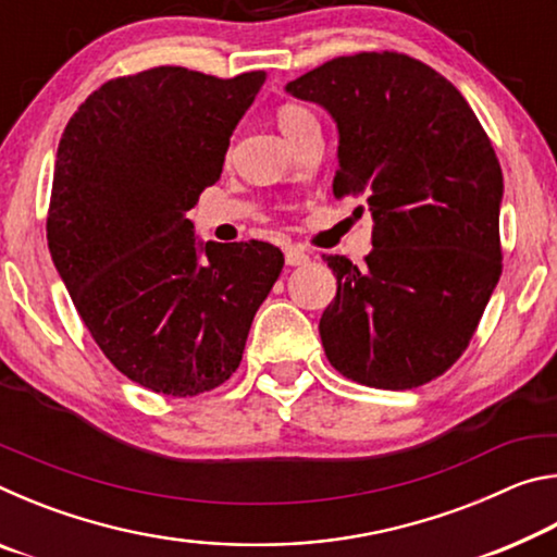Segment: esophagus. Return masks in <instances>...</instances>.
Masks as SVG:
<instances>
[{"instance_id": "1", "label": "esophagus", "mask_w": 557, "mask_h": 557, "mask_svg": "<svg viewBox=\"0 0 557 557\" xmlns=\"http://www.w3.org/2000/svg\"><path fill=\"white\" fill-rule=\"evenodd\" d=\"M285 260H287V265L297 268V265H307L309 256L301 248H295V245H289V248H285Z\"/></svg>"}]
</instances>
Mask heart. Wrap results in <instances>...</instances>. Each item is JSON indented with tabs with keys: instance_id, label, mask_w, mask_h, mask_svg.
Returning <instances> with one entry per match:
<instances>
[{
	"instance_id": "obj_1",
	"label": "heart",
	"mask_w": 557,
	"mask_h": 557,
	"mask_svg": "<svg viewBox=\"0 0 557 557\" xmlns=\"http://www.w3.org/2000/svg\"><path fill=\"white\" fill-rule=\"evenodd\" d=\"M275 117H277L280 129L285 132V135H287L289 139L295 137V132H297L301 125H305V122L314 120L312 112H309L307 108L297 106V102H282V106L277 108V112H275Z\"/></svg>"
}]
</instances>
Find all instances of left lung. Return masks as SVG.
I'll list each match as a JSON object with an SVG mask.
<instances>
[{"mask_svg":"<svg viewBox=\"0 0 557 557\" xmlns=\"http://www.w3.org/2000/svg\"><path fill=\"white\" fill-rule=\"evenodd\" d=\"M287 92L332 112L334 196H361L375 221L361 268L324 256L336 275L319 322L329 363L371 388L435 381L467 351L502 277L492 139L445 75L398 51L338 55Z\"/></svg>","mask_w":557,"mask_h":557,"instance_id":"8db88e82","label":"left lung"}]
</instances>
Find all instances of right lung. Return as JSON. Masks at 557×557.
<instances>
[{
	"instance_id": "right-lung-1",
	"label": "right lung",
	"mask_w": 557,
	"mask_h": 557,
	"mask_svg": "<svg viewBox=\"0 0 557 557\" xmlns=\"http://www.w3.org/2000/svg\"><path fill=\"white\" fill-rule=\"evenodd\" d=\"M265 78L157 65L102 83L63 129L53 265L100 351L143 388L191 398L228 381L285 265L265 240L199 248L184 215L219 182Z\"/></svg>"
}]
</instances>
